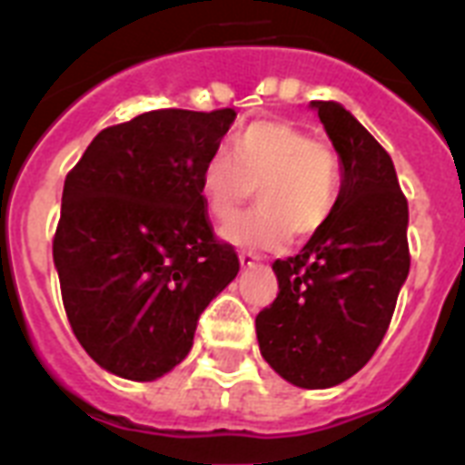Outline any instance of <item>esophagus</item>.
<instances>
[{
    "label": "esophagus",
    "instance_id": "1",
    "mask_svg": "<svg viewBox=\"0 0 465 465\" xmlns=\"http://www.w3.org/2000/svg\"><path fill=\"white\" fill-rule=\"evenodd\" d=\"M239 261H241V268H253V265H258L261 262V255L255 253V251H241L239 253Z\"/></svg>",
    "mask_w": 465,
    "mask_h": 465
}]
</instances>
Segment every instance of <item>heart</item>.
<instances>
[{
  "instance_id": "b5f03b06",
  "label": "heart",
  "mask_w": 465,
  "mask_h": 465,
  "mask_svg": "<svg viewBox=\"0 0 465 465\" xmlns=\"http://www.w3.org/2000/svg\"><path fill=\"white\" fill-rule=\"evenodd\" d=\"M340 159L331 142L318 140L290 120H255L236 133L232 154L219 149L200 175L204 204L217 222H229L258 190L261 207L222 229L241 246L282 248L313 236L332 217L340 197Z\"/></svg>"
}]
</instances>
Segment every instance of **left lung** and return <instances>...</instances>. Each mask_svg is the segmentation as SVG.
I'll return each instance as SVG.
<instances>
[{
    "label": "left lung",
    "mask_w": 465,
    "mask_h": 465,
    "mask_svg": "<svg viewBox=\"0 0 465 465\" xmlns=\"http://www.w3.org/2000/svg\"><path fill=\"white\" fill-rule=\"evenodd\" d=\"M342 161L332 217L272 262L277 299L255 316L261 354L299 389H331L381 345L411 270L408 200L389 152L335 101H313Z\"/></svg>",
    "instance_id": "left-lung-1"
}]
</instances>
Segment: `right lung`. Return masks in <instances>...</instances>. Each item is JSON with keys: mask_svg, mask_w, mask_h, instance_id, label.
I'll use <instances>...</instances> for the list:
<instances>
[{"mask_svg": "<svg viewBox=\"0 0 465 465\" xmlns=\"http://www.w3.org/2000/svg\"><path fill=\"white\" fill-rule=\"evenodd\" d=\"M236 113L161 108L105 127L64 178L53 239L62 304L89 357L154 381L193 347L200 313L239 272L200 190Z\"/></svg>", "mask_w": 465, "mask_h": 465, "instance_id": "1", "label": "right lung"}]
</instances>
